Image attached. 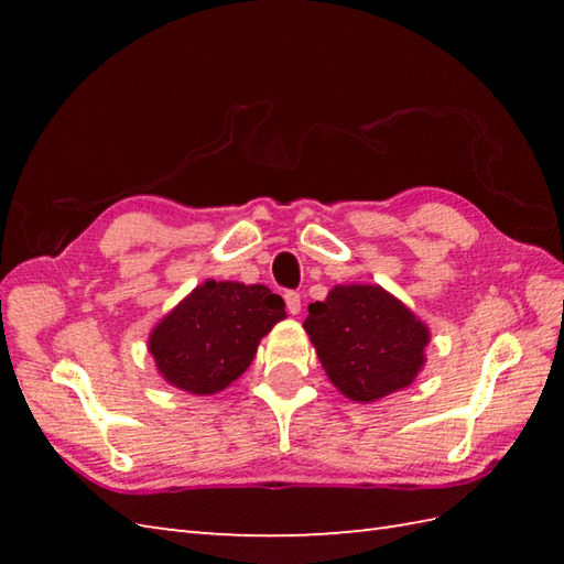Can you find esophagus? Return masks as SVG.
I'll return each mask as SVG.
<instances>
[{
  "label": "esophagus",
  "mask_w": 564,
  "mask_h": 564,
  "mask_svg": "<svg viewBox=\"0 0 564 564\" xmlns=\"http://www.w3.org/2000/svg\"><path fill=\"white\" fill-rule=\"evenodd\" d=\"M283 301H285V310H289L291 315H301V310H303V301H301V293H295V291H289L283 295Z\"/></svg>",
  "instance_id": "esophagus-1"
}]
</instances>
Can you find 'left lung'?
Listing matches in <instances>:
<instances>
[{
    "label": "left lung",
    "mask_w": 564,
    "mask_h": 564,
    "mask_svg": "<svg viewBox=\"0 0 564 564\" xmlns=\"http://www.w3.org/2000/svg\"><path fill=\"white\" fill-rule=\"evenodd\" d=\"M332 386L354 402L410 388L426 364L431 332L382 285H334L303 322Z\"/></svg>",
    "instance_id": "8db88e82"
}]
</instances>
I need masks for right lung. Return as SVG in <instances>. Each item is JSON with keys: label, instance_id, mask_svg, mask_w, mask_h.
Returning <instances> with one entry per match:
<instances>
[{"label": "right lung", "instance_id": "add662e5", "mask_svg": "<svg viewBox=\"0 0 564 564\" xmlns=\"http://www.w3.org/2000/svg\"><path fill=\"white\" fill-rule=\"evenodd\" d=\"M281 319L283 297L267 285L208 279L152 327L148 351L172 388L203 398L242 376Z\"/></svg>", "mask_w": 564, "mask_h": 564}]
</instances>
